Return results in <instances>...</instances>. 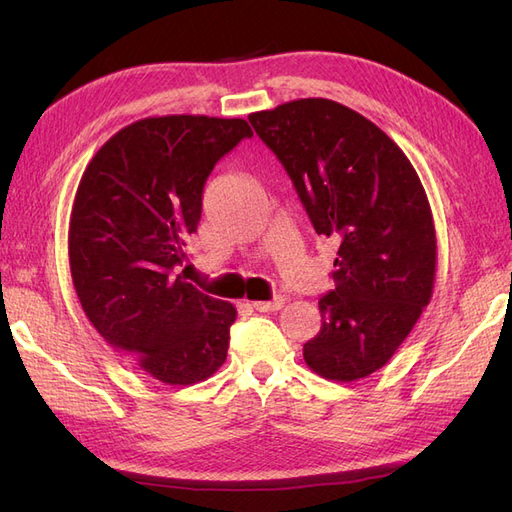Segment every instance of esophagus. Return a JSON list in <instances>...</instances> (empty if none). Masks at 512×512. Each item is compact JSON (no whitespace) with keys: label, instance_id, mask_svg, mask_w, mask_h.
Returning a JSON list of instances; mask_svg holds the SVG:
<instances>
[{"label":"esophagus","instance_id":"1","mask_svg":"<svg viewBox=\"0 0 512 512\" xmlns=\"http://www.w3.org/2000/svg\"><path fill=\"white\" fill-rule=\"evenodd\" d=\"M284 303H286V299L277 294V297L271 301H254L250 305L256 309V312H277V309L284 307Z\"/></svg>","mask_w":512,"mask_h":512}]
</instances>
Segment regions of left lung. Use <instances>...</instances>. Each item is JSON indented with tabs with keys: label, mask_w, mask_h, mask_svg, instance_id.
Wrapping results in <instances>:
<instances>
[{
	"label": "left lung",
	"mask_w": 512,
	"mask_h": 512,
	"mask_svg": "<svg viewBox=\"0 0 512 512\" xmlns=\"http://www.w3.org/2000/svg\"><path fill=\"white\" fill-rule=\"evenodd\" d=\"M318 235L339 241L335 288L303 346L318 376L354 382L389 363L436 280V228L423 183L393 138L352 108L303 98L252 113Z\"/></svg>",
	"instance_id": "8db88e82"
}]
</instances>
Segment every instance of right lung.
<instances>
[{
	"label": "right lung",
	"mask_w": 512,
	"mask_h": 512,
	"mask_svg": "<svg viewBox=\"0 0 512 512\" xmlns=\"http://www.w3.org/2000/svg\"><path fill=\"white\" fill-rule=\"evenodd\" d=\"M252 134L245 119H138L98 149L76 190V297L106 344L164 384L203 382L226 361L237 309L175 277V267L188 260L213 166Z\"/></svg>",
	"instance_id": "1"
}]
</instances>
